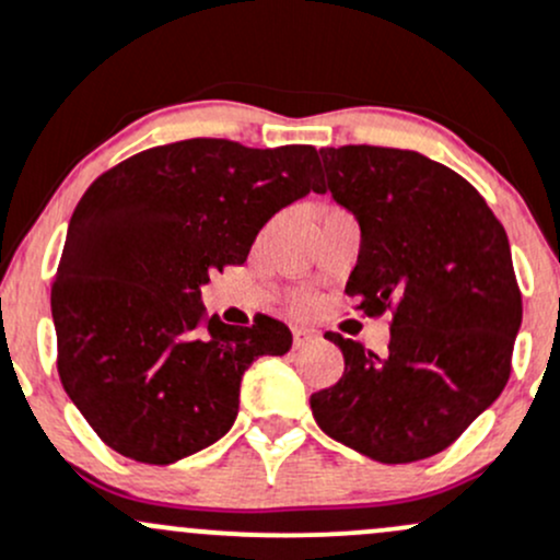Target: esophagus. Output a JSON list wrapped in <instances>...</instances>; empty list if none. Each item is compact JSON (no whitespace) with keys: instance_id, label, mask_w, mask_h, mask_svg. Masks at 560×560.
<instances>
[{"instance_id":"esophagus-1","label":"esophagus","mask_w":560,"mask_h":560,"mask_svg":"<svg viewBox=\"0 0 560 560\" xmlns=\"http://www.w3.org/2000/svg\"><path fill=\"white\" fill-rule=\"evenodd\" d=\"M319 338V332L316 329H308V327H295L292 329V343H295V349L305 343H314V340Z\"/></svg>"}]
</instances>
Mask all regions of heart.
I'll list each match as a JSON object with an SVG mask.
<instances>
[{
  "instance_id": "obj_1",
  "label": "heart",
  "mask_w": 560,
  "mask_h": 560,
  "mask_svg": "<svg viewBox=\"0 0 560 560\" xmlns=\"http://www.w3.org/2000/svg\"><path fill=\"white\" fill-rule=\"evenodd\" d=\"M303 305H305V303H303Z\"/></svg>"
}]
</instances>
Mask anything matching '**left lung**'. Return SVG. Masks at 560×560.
<instances>
[{
	"label": "left lung",
	"mask_w": 560,
	"mask_h": 560,
	"mask_svg": "<svg viewBox=\"0 0 560 560\" xmlns=\"http://www.w3.org/2000/svg\"><path fill=\"white\" fill-rule=\"evenodd\" d=\"M327 185L362 231L346 295L392 311L388 354L327 332L343 351L311 410L338 443L381 464L445 451L510 378L523 303L502 222L464 176L413 150H319Z\"/></svg>",
	"instance_id": "1"
}]
</instances>
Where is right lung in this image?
<instances>
[{"label":"right lung","instance_id":"1","mask_svg":"<svg viewBox=\"0 0 560 560\" xmlns=\"http://www.w3.org/2000/svg\"><path fill=\"white\" fill-rule=\"evenodd\" d=\"M319 150L231 139L152 147L104 172L69 220L50 292L58 375L112 451L174 464L233 427L246 368L290 351L284 322L206 316L209 273L246 262L279 209L322 192Z\"/></svg>","mask_w":560,"mask_h":560}]
</instances>
